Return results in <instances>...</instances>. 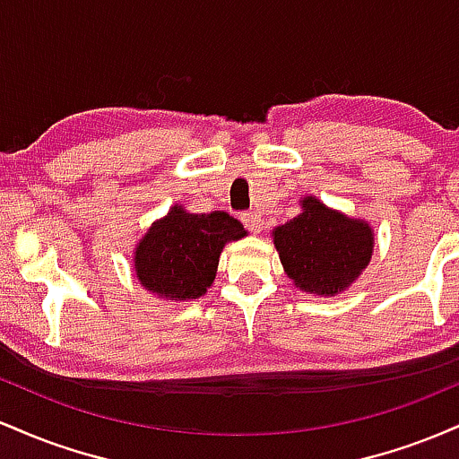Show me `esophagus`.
I'll return each instance as SVG.
<instances>
[{
	"instance_id": "esophagus-1",
	"label": "esophagus",
	"mask_w": 459,
	"mask_h": 459,
	"mask_svg": "<svg viewBox=\"0 0 459 459\" xmlns=\"http://www.w3.org/2000/svg\"><path fill=\"white\" fill-rule=\"evenodd\" d=\"M241 222H244L246 229L255 235H259L263 230V220L259 213H244L241 215Z\"/></svg>"
}]
</instances>
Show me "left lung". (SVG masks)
<instances>
[{
  "label": "left lung",
  "instance_id": "left-lung-1",
  "mask_svg": "<svg viewBox=\"0 0 459 459\" xmlns=\"http://www.w3.org/2000/svg\"><path fill=\"white\" fill-rule=\"evenodd\" d=\"M299 212L272 230L282 270L304 293L334 298L367 270L376 235L371 224L350 218L315 196L299 200Z\"/></svg>",
  "mask_w": 459,
  "mask_h": 459
}]
</instances>
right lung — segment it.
<instances>
[{
    "label": "right lung",
    "mask_w": 459,
    "mask_h": 459,
    "mask_svg": "<svg viewBox=\"0 0 459 459\" xmlns=\"http://www.w3.org/2000/svg\"><path fill=\"white\" fill-rule=\"evenodd\" d=\"M241 237L246 229L229 213H189L175 204L135 244V278L160 299H196L213 284L224 246Z\"/></svg>",
    "instance_id": "1"
}]
</instances>
